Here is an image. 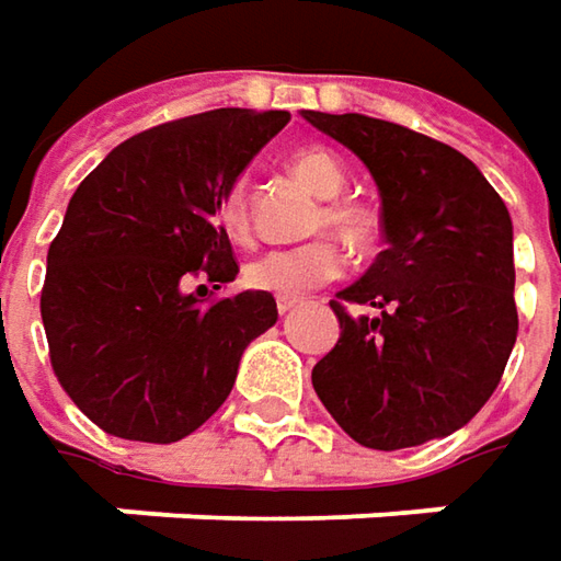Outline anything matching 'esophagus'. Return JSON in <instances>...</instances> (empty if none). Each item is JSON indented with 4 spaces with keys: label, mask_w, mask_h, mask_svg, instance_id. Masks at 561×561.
I'll list each match as a JSON object with an SVG mask.
<instances>
[{
    "label": "esophagus",
    "mask_w": 561,
    "mask_h": 561,
    "mask_svg": "<svg viewBox=\"0 0 561 561\" xmlns=\"http://www.w3.org/2000/svg\"><path fill=\"white\" fill-rule=\"evenodd\" d=\"M296 306H299V299H287V296H277V312H280V316H290Z\"/></svg>",
    "instance_id": "esophagus-1"
}]
</instances>
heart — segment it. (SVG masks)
<instances>
[{
	"instance_id": "obj_1",
	"label": "heart",
	"mask_w": 561,
	"mask_h": 561,
	"mask_svg": "<svg viewBox=\"0 0 561 561\" xmlns=\"http://www.w3.org/2000/svg\"><path fill=\"white\" fill-rule=\"evenodd\" d=\"M290 170L296 180L306 188H312L319 198H334L347 185L344 163L324 148L296 151L290 157ZM217 224L230 239L249 242V198H245L242 180L224 188V195L217 202ZM312 230L316 233L331 230L334 237H341L353 249H363L376 237V217H373V210L356 205V202H324L312 220ZM341 274H344V252L331 239H316V242H306L296 249L265 252L242 267V280L252 290H265V294L287 296V299H299L316 287L337 280Z\"/></svg>"
}]
</instances>
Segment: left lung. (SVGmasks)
Returning <instances> with one entry per match:
<instances>
[{
	"label": "left lung",
	"mask_w": 561,
	"mask_h": 561,
	"mask_svg": "<svg viewBox=\"0 0 561 561\" xmlns=\"http://www.w3.org/2000/svg\"><path fill=\"white\" fill-rule=\"evenodd\" d=\"M302 119L351 148L381 195L385 252L331 302L341 337L312 369L353 442L394 451L451 435L486 404L518 337L512 217L461 151L359 113Z\"/></svg>",
	"instance_id": "1"
}]
</instances>
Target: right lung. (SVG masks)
I'll return each instance as SVG.
<instances>
[{
  "label": "right lung",
  "instance_id": "add662e5",
  "mask_svg": "<svg viewBox=\"0 0 561 561\" xmlns=\"http://www.w3.org/2000/svg\"><path fill=\"white\" fill-rule=\"evenodd\" d=\"M290 123L239 106L123 141L71 195L46 252L49 363L103 433L170 445L227 401L242 351L277 322L265 290L214 296L239 274L217 202ZM192 276H205L198 291Z\"/></svg>",
  "mask_w": 561,
  "mask_h": 561
}]
</instances>
